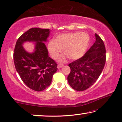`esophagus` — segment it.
<instances>
[{"label": "esophagus", "instance_id": "1", "mask_svg": "<svg viewBox=\"0 0 122 122\" xmlns=\"http://www.w3.org/2000/svg\"><path fill=\"white\" fill-rule=\"evenodd\" d=\"M63 66H64V65L61 64H59L58 65L57 67H58V69H61V67H62Z\"/></svg>", "mask_w": 122, "mask_h": 122}]
</instances>
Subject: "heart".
I'll use <instances>...</instances> for the list:
<instances>
[{"label": "heart", "mask_w": 122, "mask_h": 122, "mask_svg": "<svg viewBox=\"0 0 122 122\" xmlns=\"http://www.w3.org/2000/svg\"><path fill=\"white\" fill-rule=\"evenodd\" d=\"M89 41V35L86 33L61 34L56 36L55 41L51 40L48 42L47 48L53 59H57L63 50L65 55L58 59L61 62L65 61L66 56L70 60H77L85 55Z\"/></svg>", "instance_id": "1"}]
</instances>
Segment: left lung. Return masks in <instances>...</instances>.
Returning a JSON list of instances; mask_svg holds the SVG:
<instances>
[{
    "mask_svg": "<svg viewBox=\"0 0 122 122\" xmlns=\"http://www.w3.org/2000/svg\"><path fill=\"white\" fill-rule=\"evenodd\" d=\"M95 41L83 57L69 64L71 71L67 81L76 91H83L98 80L106 61V50L100 37L95 34Z\"/></svg>",
    "mask_w": 122,
    "mask_h": 122,
    "instance_id": "1",
    "label": "left lung"
}]
</instances>
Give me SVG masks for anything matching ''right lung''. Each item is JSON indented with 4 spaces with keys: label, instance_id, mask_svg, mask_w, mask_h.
<instances>
[{
    "label": "right lung",
    "instance_id": "obj_1",
    "mask_svg": "<svg viewBox=\"0 0 122 122\" xmlns=\"http://www.w3.org/2000/svg\"><path fill=\"white\" fill-rule=\"evenodd\" d=\"M51 30L33 28L23 33L17 41L14 60L16 71L25 85L35 91H44L51 83L57 64L48 56L45 45ZM35 43V49L28 52L24 43Z\"/></svg>",
    "mask_w": 122,
    "mask_h": 122
}]
</instances>
